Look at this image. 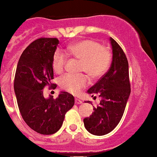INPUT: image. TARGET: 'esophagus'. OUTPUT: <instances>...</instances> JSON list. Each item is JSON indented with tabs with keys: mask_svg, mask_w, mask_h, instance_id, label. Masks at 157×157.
<instances>
[{
	"mask_svg": "<svg viewBox=\"0 0 157 157\" xmlns=\"http://www.w3.org/2000/svg\"><path fill=\"white\" fill-rule=\"evenodd\" d=\"M75 104H81L82 100H80V99H75Z\"/></svg>",
	"mask_w": 157,
	"mask_h": 157,
	"instance_id": "esophagus-1",
	"label": "esophagus"
}]
</instances>
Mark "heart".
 I'll return each mask as SVG.
<instances>
[{
	"label": "heart",
	"instance_id": "b5f03b06",
	"mask_svg": "<svg viewBox=\"0 0 157 157\" xmlns=\"http://www.w3.org/2000/svg\"><path fill=\"white\" fill-rule=\"evenodd\" d=\"M68 55L82 61L80 71H85L92 78L103 76L109 68L111 54L107 48L101 47L98 42L92 40H82L71 44L67 50ZM67 63V55L57 50L52 58V67L58 74L62 73ZM88 83V78L84 75H66L59 80V86L64 90L76 94Z\"/></svg>",
	"mask_w": 157,
	"mask_h": 157
}]
</instances>
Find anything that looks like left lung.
I'll return each mask as SVG.
<instances>
[{
	"instance_id": "left-lung-1",
	"label": "left lung",
	"mask_w": 157,
	"mask_h": 157,
	"mask_svg": "<svg viewBox=\"0 0 157 157\" xmlns=\"http://www.w3.org/2000/svg\"><path fill=\"white\" fill-rule=\"evenodd\" d=\"M112 62L110 69L96 83L87 90L88 94H98L100 103L94 107L90 117L83 120L86 130L94 136L111 132L120 123L130 96L128 63L119 44L110 37ZM95 97V96H94ZM90 103V101H85Z\"/></svg>"
}]
</instances>
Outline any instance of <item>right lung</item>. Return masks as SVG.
Listing matches in <instances>:
<instances>
[{"label":"right lung","mask_w":157,"mask_h":157,"mask_svg":"<svg viewBox=\"0 0 157 157\" xmlns=\"http://www.w3.org/2000/svg\"><path fill=\"white\" fill-rule=\"evenodd\" d=\"M58 43L57 38L33 41L21 55L14 78V92L23 120L42 135L57 132L75 104L73 95L66 91H61L56 99L43 96L44 86H55L50 81L54 78L53 55Z\"/></svg>","instance_id":"right-lung-1"}]
</instances>
